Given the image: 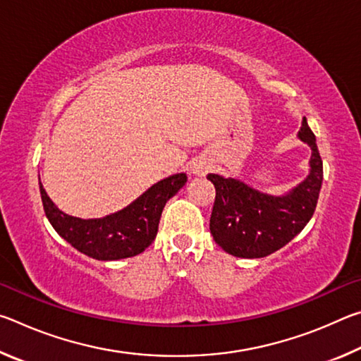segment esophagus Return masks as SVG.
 I'll use <instances>...</instances> for the list:
<instances>
[{
	"label": "esophagus",
	"instance_id": "34e87169",
	"mask_svg": "<svg viewBox=\"0 0 361 361\" xmlns=\"http://www.w3.org/2000/svg\"><path fill=\"white\" fill-rule=\"evenodd\" d=\"M192 173L204 175L205 173V164L204 162H195L194 167H192Z\"/></svg>",
	"mask_w": 361,
	"mask_h": 361
}]
</instances>
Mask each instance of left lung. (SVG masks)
Instances as JSON below:
<instances>
[{
    "mask_svg": "<svg viewBox=\"0 0 361 361\" xmlns=\"http://www.w3.org/2000/svg\"><path fill=\"white\" fill-rule=\"evenodd\" d=\"M298 137L312 151L310 170L307 178L288 194L271 195L237 178L207 175L216 189L210 232L226 253L237 258H264L295 239L312 218L323 181V164L305 118Z\"/></svg>",
    "mask_w": 361,
    "mask_h": 361,
    "instance_id": "obj_1",
    "label": "left lung"
}]
</instances>
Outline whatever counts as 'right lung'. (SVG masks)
<instances>
[{
  "mask_svg": "<svg viewBox=\"0 0 361 361\" xmlns=\"http://www.w3.org/2000/svg\"><path fill=\"white\" fill-rule=\"evenodd\" d=\"M186 181V173L172 175L157 181L122 210L90 219L66 215L52 202L41 181L39 192L49 223L62 239L89 258L118 261L137 256L151 245L164 207Z\"/></svg>",
  "mask_w": 361,
  "mask_h": 361,
  "instance_id": "obj_1",
  "label": "right lung"
}]
</instances>
